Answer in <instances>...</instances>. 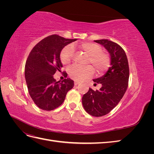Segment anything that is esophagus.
<instances>
[{"mask_svg":"<svg viewBox=\"0 0 154 154\" xmlns=\"http://www.w3.org/2000/svg\"><path fill=\"white\" fill-rule=\"evenodd\" d=\"M79 83H80V82L75 81V82H74V85H77L78 84H79Z\"/></svg>","mask_w":154,"mask_h":154,"instance_id":"obj_1","label":"esophagus"}]
</instances>
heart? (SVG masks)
Masks as SVG:
<instances>
[{
	"label": "heart",
	"mask_w": 154,
	"mask_h": 154,
	"mask_svg": "<svg viewBox=\"0 0 154 154\" xmlns=\"http://www.w3.org/2000/svg\"><path fill=\"white\" fill-rule=\"evenodd\" d=\"M74 45H69L62 50L60 58L63 65L68 66L71 63L74 57ZM78 48L88 56L87 63L91 65L97 73L103 74L109 68L110 56L102 51L100 45L92 42H82L78 45ZM91 67V66L85 67L73 66L69 71V76L74 80L82 81L91 76L94 73V70Z\"/></svg>",
	"instance_id": "b5f03b06"
}]
</instances>
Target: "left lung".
I'll return each instance as SVG.
<instances>
[{
	"mask_svg": "<svg viewBox=\"0 0 154 154\" xmlns=\"http://www.w3.org/2000/svg\"><path fill=\"white\" fill-rule=\"evenodd\" d=\"M94 42L108 51L111 67L103 76L93 80L102 86L96 91L89 88L82 97V104L88 114L101 117L109 113L122 99L128 87L129 66L127 55L119 45L106 39Z\"/></svg>",
	"mask_w": 154,
	"mask_h": 154,
	"instance_id": "left-lung-1",
	"label": "left lung"
}]
</instances>
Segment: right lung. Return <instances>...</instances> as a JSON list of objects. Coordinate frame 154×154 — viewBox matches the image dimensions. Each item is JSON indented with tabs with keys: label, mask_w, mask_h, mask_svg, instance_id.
Segmentation results:
<instances>
[{
	"label": "right lung",
	"mask_w": 154,
	"mask_h": 154,
	"mask_svg": "<svg viewBox=\"0 0 154 154\" xmlns=\"http://www.w3.org/2000/svg\"><path fill=\"white\" fill-rule=\"evenodd\" d=\"M76 40L50 35L31 50L26 62L25 78L29 94L38 108L48 111L57 109L74 87L70 78L57 82L53 75L63 67L60 58L62 50Z\"/></svg>",
	"instance_id": "add662e5"
}]
</instances>
